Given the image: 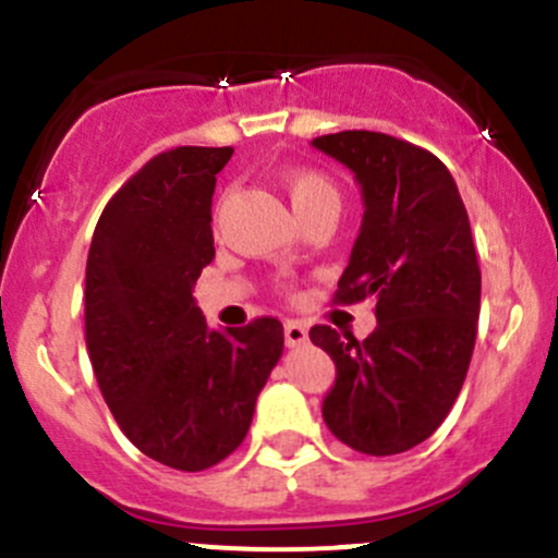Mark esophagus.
I'll return each mask as SVG.
<instances>
[{"label": "esophagus", "mask_w": 558, "mask_h": 558, "mask_svg": "<svg viewBox=\"0 0 558 558\" xmlns=\"http://www.w3.org/2000/svg\"><path fill=\"white\" fill-rule=\"evenodd\" d=\"M283 335H286V345L300 348L307 342V326L302 324V320H286Z\"/></svg>", "instance_id": "34e87169"}]
</instances>
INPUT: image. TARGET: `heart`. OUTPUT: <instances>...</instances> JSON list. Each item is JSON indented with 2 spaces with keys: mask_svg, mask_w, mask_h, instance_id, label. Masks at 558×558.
<instances>
[{
  "mask_svg": "<svg viewBox=\"0 0 558 558\" xmlns=\"http://www.w3.org/2000/svg\"><path fill=\"white\" fill-rule=\"evenodd\" d=\"M280 183L300 218L311 216L315 210H340V189L324 172L291 170L280 178Z\"/></svg>",
  "mask_w": 558,
  "mask_h": 558,
  "instance_id": "obj_1",
  "label": "heart"
}]
</instances>
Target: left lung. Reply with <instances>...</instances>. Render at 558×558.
I'll list each match as a JSON object with an SVG mask.
<instances>
[{"instance_id":"1","label":"left lung","mask_w":558,"mask_h":558,"mask_svg":"<svg viewBox=\"0 0 558 558\" xmlns=\"http://www.w3.org/2000/svg\"><path fill=\"white\" fill-rule=\"evenodd\" d=\"M313 145L356 174L362 232L335 305L373 296L367 340L313 326L335 359L324 421L348 448L393 456L424 442L451 413L466 378L481 315V267L470 218L448 167L391 134L337 132Z\"/></svg>"}]
</instances>
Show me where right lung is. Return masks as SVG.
<instances>
[{
  "label": "right lung",
  "mask_w": 558,
  "mask_h": 558,
  "mask_svg": "<svg viewBox=\"0 0 558 558\" xmlns=\"http://www.w3.org/2000/svg\"><path fill=\"white\" fill-rule=\"evenodd\" d=\"M234 148L154 156L107 202L86 262V348L107 408L145 456L202 472L240 448L283 356L272 315L207 329L191 289L213 262V191Z\"/></svg>",
  "instance_id": "1"
}]
</instances>
